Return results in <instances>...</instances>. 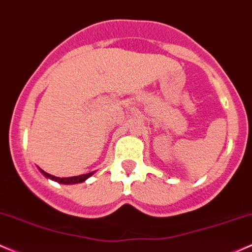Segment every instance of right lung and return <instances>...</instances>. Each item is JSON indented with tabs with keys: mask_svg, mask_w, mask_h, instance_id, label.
Returning <instances> with one entry per match:
<instances>
[{
	"mask_svg": "<svg viewBox=\"0 0 252 252\" xmlns=\"http://www.w3.org/2000/svg\"><path fill=\"white\" fill-rule=\"evenodd\" d=\"M39 171L41 172L42 175H44L46 179H50L52 181H56V182L61 183V185H76V183H82L84 182L86 180H88L92 175L95 174V171H92V172H88V174H83V175H78V176H72V177H57V176H53V175H50L47 174V172H45L42 169H40L38 166Z\"/></svg>",
	"mask_w": 252,
	"mask_h": 252,
	"instance_id": "1",
	"label": "right lung"
}]
</instances>
